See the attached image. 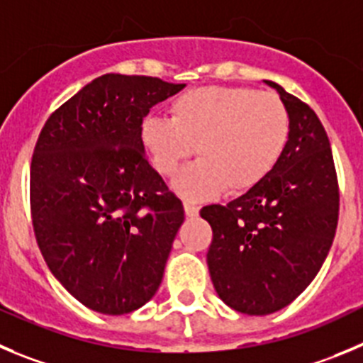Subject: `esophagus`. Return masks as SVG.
<instances>
[{"label":"esophagus","mask_w":363,"mask_h":363,"mask_svg":"<svg viewBox=\"0 0 363 363\" xmlns=\"http://www.w3.org/2000/svg\"><path fill=\"white\" fill-rule=\"evenodd\" d=\"M184 213H186V216L193 218V216L199 215V208H197V206L189 204V202H184Z\"/></svg>","instance_id":"1"}]
</instances>
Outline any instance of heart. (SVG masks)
Instances as JSON below:
<instances>
[{
  "mask_svg": "<svg viewBox=\"0 0 363 363\" xmlns=\"http://www.w3.org/2000/svg\"><path fill=\"white\" fill-rule=\"evenodd\" d=\"M152 166L177 174L197 148L199 159L172 182L179 197L209 201L262 184L289 145L290 116L277 94L250 87L209 86L175 98L172 118L148 116L140 128Z\"/></svg>",
  "mask_w": 363,
  "mask_h": 363,
  "instance_id": "heart-1",
  "label": "heart"
}]
</instances>
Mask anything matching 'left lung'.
Masks as SVG:
<instances>
[{
	"instance_id": "obj_1",
	"label": "left lung",
	"mask_w": 363,
	"mask_h": 363,
	"mask_svg": "<svg viewBox=\"0 0 363 363\" xmlns=\"http://www.w3.org/2000/svg\"><path fill=\"white\" fill-rule=\"evenodd\" d=\"M290 138L272 174L228 206H206L213 229L208 267L223 303L247 315L289 306L323 267L338 222L330 140L317 114L279 84Z\"/></svg>"
}]
</instances>
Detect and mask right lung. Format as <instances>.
Segmentation results:
<instances>
[{
  "mask_svg": "<svg viewBox=\"0 0 363 363\" xmlns=\"http://www.w3.org/2000/svg\"><path fill=\"white\" fill-rule=\"evenodd\" d=\"M184 87L101 74L40 130L30 168L33 231L53 276L91 310L130 313L161 284L184 209L148 164L140 128Z\"/></svg>",
  "mask_w": 363,
  "mask_h": 363,
  "instance_id": "1",
  "label": "right lung"
}]
</instances>
